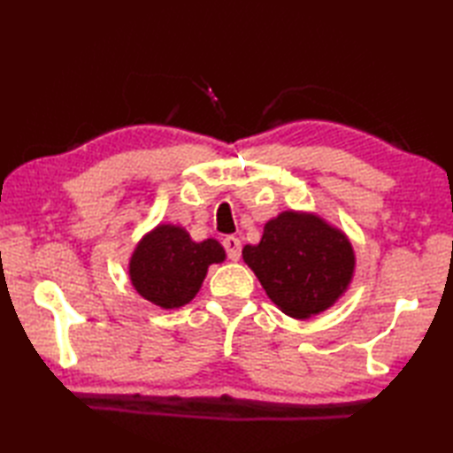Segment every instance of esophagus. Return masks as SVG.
<instances>
[{
    "instance_id": "obj_1",
    "label": "esophagus",
    "mask_w": 453,
    "mask_h": 453,
    "mask_svg": "<svg viewBox=\"0 0 453 453\" xmlns=\"http://www.w3.org/2000/svg\"><path fill=\"white\" fill-rule=\"evenodd\" d=\"M224 247L227 251V257L232 258V261H239V257H242V242H239V237L227 235L224 239Z\"/></svg>"
}]
</instances>
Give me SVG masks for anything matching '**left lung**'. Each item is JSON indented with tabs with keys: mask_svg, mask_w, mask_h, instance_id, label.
Masks as SVG:
<instances>
[{
	"mask_svg": "<svg viewBox=\"0 0 453 453\" xmlns=\"http://www.w3.org/2000/svg\"><path fill=\"white\" fill-rule=\"evenodd\" d=\"M243 261L282 313L310 319L341 300L352 284L356 255L341 227L315 211L284 210L268 219Z\"/></svg>",
	"mask_w": 453,
	"mask_h": 453,
	"instance_id": "obj_1",
	"label": "left lung"
}]
</instances>
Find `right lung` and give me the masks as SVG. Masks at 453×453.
Here are the masks:
<instances>
[{"label": "right lung", "mask_w": 453, "mask_h": 453, "mask_svg": "<svg viewBox=\"0 0 453 453\" xmlns=\"http://www.w3.org/2000/svg\"><path fill=\"white\" fill-rule=\"evenodd\" d=\"M226 261V251L216 239L192 242L177 224H157L134 247L128 276L143 300L161 310H179L195 300L208 266Z\"/></svg>", "instance_id": "obj_1"}]
</instances>
